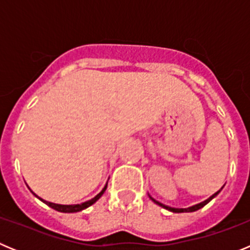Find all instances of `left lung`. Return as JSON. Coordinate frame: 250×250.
<instances>
[{"label":"left lung","mask_w":250,"mask_h":250,"mask_svg":"<svg viewBox=\"0 0 250 250\" xmlns=\"http://www.w3.org/2000/svg\"><path fill=\"white\" fill-rule=\"evenodd\" d=\"M222 189H223V188H222ZM222 189H220V190H222ZM220 190H218V191H216V193H214L213 195L210 196V198H208V199L204 200V202L199 203V204L193 205V207H189V208H171V207H167V205H165V204H161L160 202L155 200V199H154V198H151V196H150V195L149 196H150V199H151L152 202L155 203V204H158L159 207L164 208V209H167V210H169V211H173V213H191V211L199 210L200 208H203V207H204V205H207L208 203H209L211 199H213V198H215V196L220 193Z\"/></svg>","instance_id":"left-lung-1"}]
</instances>
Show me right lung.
Masks as SVG:
<instances>
[{"label": "right lung", "instance_id": "1", "mask_svg": "<svg viewBox=\"0 0 250 250\" xmlns=\"http://www.w3.org/2000/svg\"><path fill=\"white\" fill-rule=\"evenodd\" d=\"M106 188H107V183L105 184V187L103 188V190L100 191V193L98 194V195L95 196V198H92V199L87 200V202H83L81 203V204H72V205H62V204H55V203H51V202H46V200L41 199V198H39V196L36 195V194L32 191V194H34L35 196H37L41 202L45 203L46 205H48L50 208H52V209H55V210L57 211H61V213H77V211H81L83 210V209H86V208H89L90 205H92L94 203L98 202L99 199H100L101 196H103V194L105 193Z\"/></svg>", "mask_w": 250, "mask_h": 250}]
</instances>
